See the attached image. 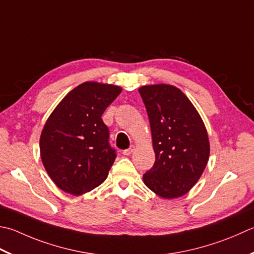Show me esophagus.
Segmentation results:
<instances>
[{
    "label": "esophagus",
    "instance_id": "obj_1",
    "mask_svg": "<svg viewBox=\"0 0 254 254\" xmlns=\"http://www.w3.org/2000/svg\"><path fill=\"white\" fill-rule=\"evenodd\" d=\"M135 151V146H131L130 148H127V150H124L123 151V155H126V156H128V155H131V154Z\"/></svg>",
    "mask_w": 254,
    "mask_h": 254
}]
</instances>
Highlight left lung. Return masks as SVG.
<instances>
[{
	"instance_id": "obj_1",
	"label": "left lung",
	"mask_w": 254,
	"mask_h": 254,
	"mask_svg": "<svg viewBox=\"0 0 254 254\" xmlns=\"http://www.w3.org/2000/svg\"><path fill=\"white\" fill-rule=\"evenodd\" d=\"M138 92L147 111L155 152V163L143 175V182L165 199L182 197L195 186L209 160L205 123L175 86L148 84Z\"/></svg>"
}]
</instances>
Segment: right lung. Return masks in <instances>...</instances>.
<instances>
[{
  "label": "right lung",
  "instance_id": "right-lung-1",
  "mask_svg": "<svg viewBox=\"0 0 254 254\" xmlns=\"http://www.w3.org/2000/svg\"><path fill=\"white\" fill-rule=\"evenodd\" d=\"M121 91L114 84L86 81L48 117L39 150L45 170L63 191L80 196L106 181L117 155L101 116Z\"/></svg>",
  "mask_w": 254,
  "mask_h": 254
}]
</instances>
